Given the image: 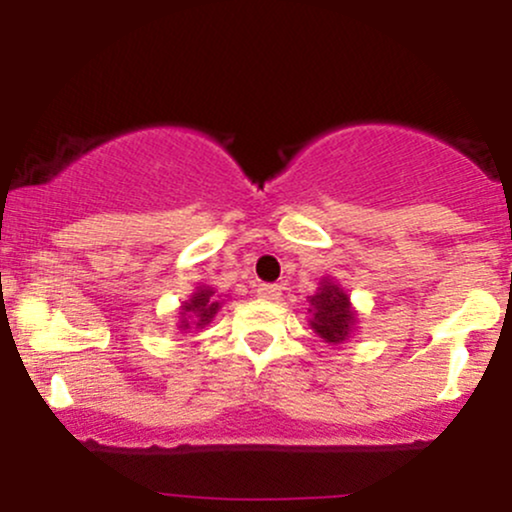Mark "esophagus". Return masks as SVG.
Here are the masks:
<instances>
[{
	"label": "esophagus",
	"instance_id": "esophagus-1",
	"mask_svg": "<svg viewBox=\"0 0 512 512\" xmlns=\"http://www.w3.org/2000/svg\"><path fill=\"white\" fill-rule=\"evenodd\" d=\"M257 296L264 298V301H279L281 289L276 284H262L257 286Z\"/></svg>",
	"mask_w": 512,
	"mask_h": 512
}]
</instances>
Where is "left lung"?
<instances>
[{"label": "left lung", "mask_w": 512, "mask_h": 512, "mask_svg": "<svg viewBox=\"0 0 512 512\" xmlns=\"http://www.w3.org/2000/svg\"><path fill=\"white\" fill-rule=\"evenodd\" d=\"M310 327L327 344H344L356 325V310L351 308L344 289L330 279L320 281V289L310 296Z\"/></svg>", "instance_id": "8db88e82"}]
</instances>
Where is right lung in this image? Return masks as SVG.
Returning a JSON list of instances; mask_svg holds the SVG:
<instances>
[{"label":"right lung","mask_w":512,"mask_h":512,"mask_svg":"<svg viewBox=\"0 0 512 512\" xmlns=\"http://www.w3.org/2000/svg\"><path fill=\"white\" fill-rule=\"evenodd\" d=\"M221 301L216 298V291L211 286H197V291L192 293L190 301L180 305V322L178 330H202L204 325H209L214 320V315L219 313Z\"/></svg>","instance_id":"right-lung-1"}]
</instances>
